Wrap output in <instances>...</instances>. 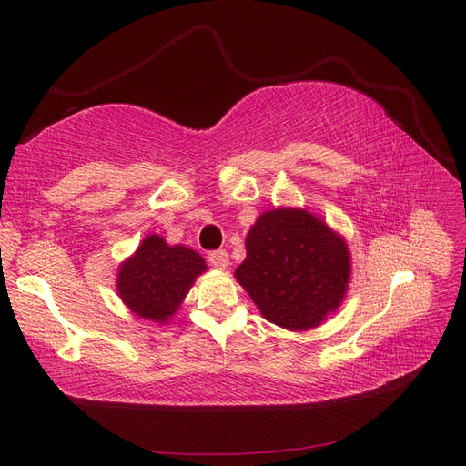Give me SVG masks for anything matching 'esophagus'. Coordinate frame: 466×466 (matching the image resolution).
Masks as SVG:
<instances>
[{
	"mask_svg": "<svg viewBox=\"0 0 466 466\" xmlns=\"http://www.w3.org/2000/svg\"><path fill=\"white\" fill-rule=\"evenodd\" d=\"M208 262L214 266V268H219V270H223V268L229 266V255L223 248L211 250L209 255H208Z\"/></svg>",
	"mask_w": 466,
	"mask_h": 466,
	"instance_id": "1",
	"label": "esophagus"
}]
</instances>
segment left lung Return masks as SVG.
I'll list each match as a JSON object with an SVG mask.
<instances>
[{
  "instance_id": "left-lung-1",
  "label": "left lung",
  "mask_w": 466,
  "mask_h": 466,
  "mask_svg": "<svg viewBox=\"0 0 466 466\" xmlns=\"http://www.w3.org/2000/svg\"><path fill=\"white\" fill-rule=\"evenodd\" d=\"M245 247L247 258L235 278L266 320L299 332L319 327L340 307L350 284V250L311 211H264Z\"/></svg>"
}]
</instances>
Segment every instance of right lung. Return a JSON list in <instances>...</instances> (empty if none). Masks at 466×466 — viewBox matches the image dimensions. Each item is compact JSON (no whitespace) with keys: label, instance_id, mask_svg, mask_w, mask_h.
Returning <instances> with one entry per match:
<instances>
[{"label":"right lung","instance_id":"obj_1","mask_svg":"<svg viewBox=\"0 0 466 466\" xmlns=\"http://www.w3.org/2000/svg\"><path fill=\"white\" fill-rule=\"evenodd\" d=\"M206 270V260L196 250L171 247L163 237L149 235L120 264L116 289L132 313L163 324L175 315L194 279Z\"/></svg>","mask_w":466,"mask_h":466}]
</instances>
